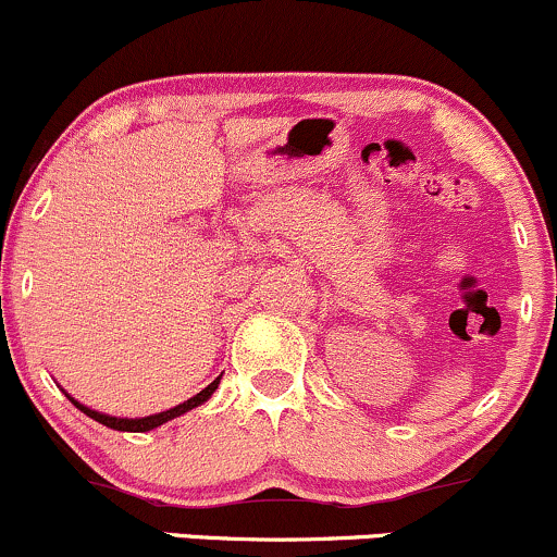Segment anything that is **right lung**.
Instances as JSON below:
<instances>
[{"mask_svg":"<svg viewBox=\"0 0 557 557\" xmlns=\"http://www.w3.org/2000/svg\"><path fill=\"white\" fill-rule=\"evenodd\" d=\"M219 383H221V375L215 377V381H213L211 385H208V388H202L198 396L187 398V401L176 404V407H172V409L159 411V414H148V417H111V414H103V411H96V409L85 407V404L77 401L75 396H70L67 391H64V388H62V391H64V396H67L70 401L75 404V407L83 411V414H88V417H90V420H96V422L107 424V428H111V430H120V433H148V430L161 428V424H166L169 420H174V417H182V414H185V411L195 409V407H200V404H206L208 398L213 396V391L219 388Z\"/></svg>","mask_w":557,"mask_h":557,"instance_id":"obj_1","label":"right lung"}]
</instances>
